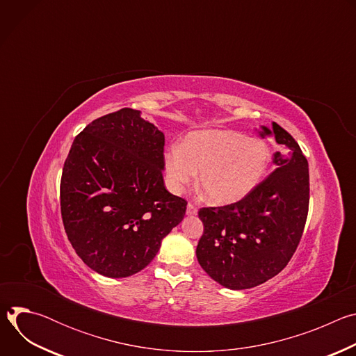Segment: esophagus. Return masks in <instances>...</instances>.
Masks as SVG:
<instances>
[{"mask_svg": "<svg viewBox=\"0 0 356 356\" xmlns=\"http://www.w3.org/2000/svg\"><path fill=\"white\" fill-rule=\"evenodd\" d=\"M186 214L187 216H195L197 214V207L194 204H191V202H188L187 209H186Z\"/></svg>", "mask_w": 356, "mask_h": 356, "instance_id": "obj_1", "label": "esophagus"}]
</instances>
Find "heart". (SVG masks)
<instances>
[{"instance_id": "b5f03b06", "label": "heart", "mask_w": 356, "mask_h": 356, "mask_svg": "<svg viewBox=\"0 0 356 356\" xmlns=\"http://www.w3.org/2000/svg\"><path fill=\"white\" fill-rule=\"evenodd\" d=\"M272 152L261 138L231 129H204L188 134L163 152L168 188L180 194L198 173V186L209 201L227 206L245 198L262 181Z\"/></svg>"}]
</instances>
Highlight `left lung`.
I'll return each mask as SVG.
<instances>
[{"label":"left lung","instance_id":"1","mask_svg":"<svg viewBox=\"0 0 356 356\" xmlns=\"http://www.w3.org/2000/svg\"><path fill=\"white\" fill-rule=\"evenodd\" d=\"M273 138L276 169L234 204L201 209L204 232L195 255L200 266L221 286L243 290L259 286L284 269L302 235L310 200L309 162L280 125H262Z\"/></svg>","mask_w":356,"mask_h":356}]
</instances>
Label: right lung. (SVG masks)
I'll return each instance as SVG.
<instances>
[{"label":"right lung","instance_id":"right-lung-1","mask_svg":"<svg viewBox=\"0 0 356 356\" xmlns=\"http://www.w3.org/2000/svg\"><path fill=\"white\" fill-rule=\"evenodd\" d=\"M165 135L122 108L88 124L65 162L60 210L67 238L94 272L128 277L146 268L181 222L186 200L163 183Z\"/></svg>","mask_w":356,"mask_h":356}]
</instances>
